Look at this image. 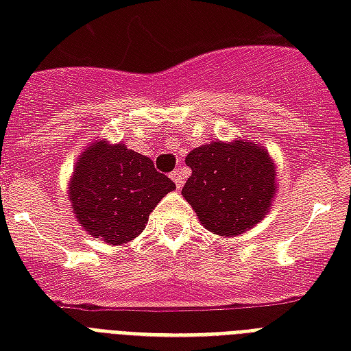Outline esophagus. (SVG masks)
Returning a JSON list of instances; mask_svg holds the SVG:
<instances>
[{
  "label": "esophagus",
  "mask_w": 351,
  "mask_h": 351,
  "mask_svg": "<svg viewBox=\"0 0 351 351\" xmlns=\"http://www.w3.org/2000/svg\"><path fill=\"white\" fill-rule=\"evenodd\" d=\"M171 178H173V182L176 184V187L182 189V186H184V173H182L180 169H175L171 173Z\"/></svg>",
  "instance_id": "1"
}]
</instances>
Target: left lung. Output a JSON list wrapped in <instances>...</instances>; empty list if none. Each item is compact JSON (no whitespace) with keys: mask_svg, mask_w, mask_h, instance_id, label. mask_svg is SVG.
Returning a JSON list of instances; mask_svg holds the SVG:
<instances>
[{"mask_svg":"<svg viewBox=\"0 0 351 351\" xmlns=\"http://www.w3.org/2000/svg\"><path fill=\"white\" fill-rule=\"evenodd\" d=\"M191 167L182 195L200 224L220 237H237L269 213L277 169L267 149L251 140L209 142L186 156Z\"/></svg>","mask_w":351,"mask_h":351,"instance_id":"obj_1","label":"left lung"}]
</instances>
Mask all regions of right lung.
<instances>
[{"instance_id":"right-lung-1","label":"right lung","mask_w":351,"mask_h":351,"mask_svg":"<svg viewBox=\"0 0 351 351\" xmlns=\"http://www.w3.org/2000/svg\"><path fill=\"white\" fill-rule=\"evenodd\" d=\"M175 182L154 169L153 160L125 143L93 142L78 156L67 200L85 231L109 245L131 242Z\"/></svg>"}]
</instances>
